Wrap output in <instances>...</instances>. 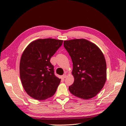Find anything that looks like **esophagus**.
Returning <instances> with one entry per match:
<instances>
[{"instance_id": "1", "label": "esophagus", "mask_w": 126, "mask_h": 126, "mask_svg": "<svg viewBox=\"0 0 126 126\" xmlns=\"http://www.w3.org/2000/svg\"><path fill=\"white\" fill-rule=\"evenodd\" d=\"M62 77H63V78H64V79L66 78V74H64V75H63Z\"/></svg>"}]
</instances>
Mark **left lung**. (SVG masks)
<instances>
[{"label":"left lung","instance_id":"8db88e82","mask_svg":"<svg viewBox=\"0 0 126 126\" xmlns=\"http://www.w3.org/2000/svg\"><path fill=\"white\" fill-rule=\"evenodd\" d=\"M64 47L73 64V84L70 92L79 98L88 100L97 94L107 79V64L100 48L85 39L64 41Z\"/></svg>","mask_w":126,"mask_h":126}]
</instances>
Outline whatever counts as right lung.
<instances>
[{
    "label": "right lung",
    "mask_w": 126,
    "mask_h": 126,
    "mask_svg": "<svg viewBox=\"0 0 126 126\" xmlns=\"http://www.w3.org/2000/svg\"><path fill=\"white\" fill-rule=\"evenodd\" d=\"M63 42L38 39L31 42L24 51L20 61V77L24 89L33 98L44 100L55 94L61 79L55 75L50 61Z\"/></svg>",
    "instance_id": "obj_1"
}]
</instances>
